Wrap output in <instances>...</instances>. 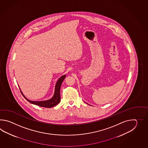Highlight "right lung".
Returning <instances> with one entry per match:
<instances>
[{
	"mask_svg": "<svg viewBox=\"0 0 148 148\" xmlns=\"http://www.w3.org/2000/svg\"><path fill=\"white\" fill-rule=\"evenodd\" d=\"M66 75H62L60 78L58 79V80L57 81V83L56 84V86H55V91H54L53 96L52 97V98H51V99L47 100V101H30L25 97V96L23 94L21 90V92L22 94L23 95V96L24 97L25 99L31 104L38 105V106H41V107H47V108H51V107H54V106H56L57 104H59L60 102V100H61L60 88H61V84L63 82V80L66 78Z\"/></svg>",
	"mask_w": 148,
	"mask_h": 148,
	"instance_id": "right-lung-1",
	"label": "right lung"
}]
</instances>
